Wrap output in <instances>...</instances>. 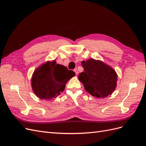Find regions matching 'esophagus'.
Instances as JSON below:
<instances>
[{"instance_id": "obj_1", "label": "esophagus", "mask_w": 146, "mask_h": 146, "mask_svg": "<svg viewBox=\"0 0 146 146\" xmlns=\"http://www.w3.org/2000/svg\"><path fill=\"white\" fill-rule=\"evenodd\" d=\"M74 71L75 72V73H76V75H77V74H78V69H74Z\"/></svg>"}]
</instances>
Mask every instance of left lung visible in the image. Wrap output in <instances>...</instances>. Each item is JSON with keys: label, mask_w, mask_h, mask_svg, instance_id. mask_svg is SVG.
<instances>
[{"label": "left lung", "mask_w": 146, "mask_h": 146, "mask_svg": "<svg viewBox=\"0 0 146 146\" xmlns=\"http://www.w3.org/2000/svg\"><path fill=\"white\" fill-rule=\"evenodd\" d=\"M84 72L78 76V80L85 90L98 98L111 95L117 85V76L115 70L100 60L89 59L82 61Z\"/></svg>", "instance_id": "obj_1"}]
</instances>
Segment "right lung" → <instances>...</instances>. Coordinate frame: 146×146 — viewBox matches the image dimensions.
<instances>
[{"mask_svg":"<svg viewBox=\"0 0 146 146\" xmlns=\"http://www.w3.org/2000/svg\"><path fill=\"white\" fill-rule=\"evenodd\" d=\"M76 74L56 61H47L35 70L32 78V90L41 99L51 100L64 90L66 84Z\"/></svg>","mask_w":146,"mask_h":146,"instance_id":"1","label":"right lung"}]
</instances>
